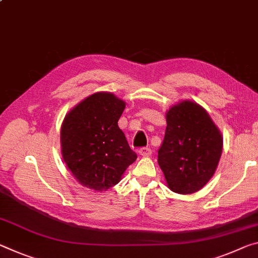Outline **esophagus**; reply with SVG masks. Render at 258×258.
Wrapping results in <instances>:
<instances>
[{
    "mask_svg": "<svg viewBox=\"0 0 258 258\" xmlns=\"http://www.w3.org/2000/svg\"><path fill=\"white\" fill-rule=\"evenodd\" d=\"M139 154L144 157H148L151 155V149L148 148V147H144V148H141L140 150H139Z\"/></svg>",
    "mask_w": 258,
    "mask_h": 258,
    "instance_id": "34e87169",
    "label": "esophagus"
}]
</instances>
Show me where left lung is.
I'll use <instances>...</instances> for the list:
<instances>
[{
  "label": "left lung",
  "mask_w": 258,
  "mask_h": 258,
  "mask_svg": "<svg viewBox=\"0 0 258 258\" xmlns=\"http://www.w3.org/2000/svg\"><path fill=\"white\" fill-rule=\"evenodd\" d=\"M158 165L166 185L178 194L201 189L215 174L223 151V136L207 110L185 100L167 110Z\"/></svg>",
  "instance_id": "left-lung-1"
}]
</instances>
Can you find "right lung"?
I'll return each mask as SVG.
<instances>
[{"instance_id":"add662e5","label":"right lung","mask_w":258,"mask_h":258,"mask_svg":"<svg viewBox=\"0 0 258 258\" xmlns=\"http://www.w3.org/2000/svg\"><path fill=\"white\" fill-rule=\"evenodd\" d=\"M126 103L112 93L97 92L67 113L60 127V153L77 181L102 191L117 185L136 162L118 120Z\"/></svg>"}]
</instances>
